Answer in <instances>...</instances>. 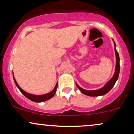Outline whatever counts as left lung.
Instances as JSON below:
<instances>
[{"instance_id": "left-lung-1", "label": "left lung", "mask_w": 134, "mask_h": 134, "mask_svg": "<svg viewBox=\"0 0 134 134\" xmlns=\"http://www.w3.org/2000/svg\"><path fill=\"white\" fill-rule=\"evenodd\" d=\"M114 47H115V53L116 56V66L115 74H114V76L112 77V78L111 79L109 80V81L102 88H99V89L98 90H95V91H87V90L83 89L82 88H81L80 86H79V85L76 83L77 87H78L79 89L80 90V92H81L82 93H83V94L91 97L104 96V95L106 94V93L109 92L112 89V88L113 87L114 85H115L116 81L118 79L119 72H120V58H119L118 52L116 50V45L114 41Z\"/></svg>"}]
</instances>
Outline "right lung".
I'll return each instance as SVG.
<instances>
[{
  "instance_id": "1",
  "label": "right lung",
  "mask_w": 134,
  "mask_h": 134,
  "mask_svg": "<svg viewBox=\"0 0 134 134\" xmlns=\"http://www.w3.org/2000/svg\"><path fill=\"white\" fill-rule=\"evenodd\" d=\"M13 78H14V82H15V83L16 85V86L18 87L19 89V91L21 92V93L24 95V96H25L27 99H29L30 100L33 101V102H44V101L47 100H49L51 98H52L55 95V93L56 92V90H57V83H56L55 87V88L53 89L52 91H51V92L46 93V94H43V95H41V96H37V95H33V94H30L29 93H27L25 91H24V90H22V88L20 87V86L18 85L17 82L15 79V77L14 76V74H13Z\"/></svg>"
}]
</instances>
